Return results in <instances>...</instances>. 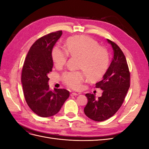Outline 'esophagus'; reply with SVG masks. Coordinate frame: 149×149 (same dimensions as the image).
Wrapping results in <instances>:
<instances>
[{"label":"esophagus","instance_id":"1","mask_svg":"<svg viewBox=\"0 0 149 149\" xmlns=\"http://www.w3.org/2000/svg\"><path fill=\"white\" fill-rule=\"evenodd\" d=\"M71 96H78V94H77V93H71Z\"/></svg>","mask_w":149,"mask_h":149}]
</instances>
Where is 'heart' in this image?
<instances>
[{
	"instance_id": "b5f03b06",
	"label": "heart",
	"mask_w": 149,
	"mask_h": 149,
	"mask_svg": "<svg viewBox=\"0 0 149 149\" xmlns=\"http://www.w3.org/2000/svg\"><path fill=\"white\" fill-rule=\"evenodd\" d=\"M65 51L59 46L52 50V60L56 67H61L67 61V54L79 58L78 68L81 69L89 81L94 82L101 79L108 69L109 55L107 49L99 46L94 38L84 35H76L68 38ZM63 82L73 89H79L84 80L82 71L66 72L62 76Z\"/></svg>"
}]
</instances>
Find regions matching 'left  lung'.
<instances>
[{
    "mask_svg": "<svg viewBox=\"0 0 149 149\" xmlns=\"http://www.w3.org/2000/svg\"><path fill=\"white\" fill-rule=\"evenodd\" d=\"M107 42L113 49L114 57L103 79L96 83L95 87L103 91L102 96L96 99L93 94H86L88 101L84 114L98 122L107 120L116 114L130 87V72L124 54L116 43L109 39Z\"/></svg>",
    "mask_w": 149,
    "mask_h": 149,
    "instance_id": "obj_1",
    "label": "left lung"
}]
</instances>
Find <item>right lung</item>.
Masks as SVG:
<instances>
[{
  "label": "right lung",
  "mask_w": 149,
  "mask_h": 149,
  "mask_svg": "<svg viewBox=\"0 0 149 149\" xmlns=\"http://www.w3.org/2000/svg\"><path fill=\"white\" fill-rule=\"evenodd\" d=\"M61 35L60 30L38 38L30 47L22 68L21 80L26 104L43 118L57 114L70 96L65 89L50 91L48 84V74L53 66L52 50Z\"/></svg>",
  "instance_id": "1"
}]
</instances>
